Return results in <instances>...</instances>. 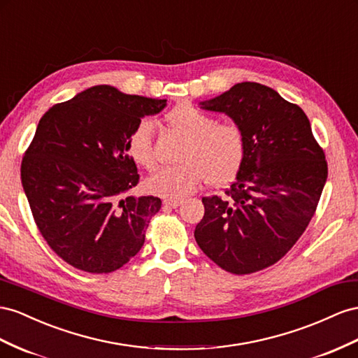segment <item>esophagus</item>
Listing matches in <instances>:
<instances>
[{"label": "esophagus", "instance_id": "obj_1", "mask_svg": "<svg viewBox=\"0 0 358 358\" xmlns=\"http://www.w3.org/2000/svg\"><path fill=\"white\" fill-rule=\"evenodd\" d=\"M162 203H164V206H166V208H178V206L182 205V201L176 200V199H166Z\"/></svg>", "mask_w": 358, "mask_h": 358}]
</instances>
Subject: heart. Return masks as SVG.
<instances>
[{"label":"heart","instance_id":"heart-1","mask_svg":"<svg viewBox=\"0 0 358 358\" xmlns=\"http://www.w3.org/2000/svg\"><path fill=\"white\" fill-rule=\"evenodd\" d=\"M169 127L185 138L178 166L162 167L146 180V188L161 197L183 199L203 182L223 185L234 178L245 157V138L235 123H220L214 115L192 103H179L164 117ZM127 150L137 166L155 167L153 128L141 120L131 131Z\"/></svg>","mask_w":358,"mask_h":358}]
</instances>
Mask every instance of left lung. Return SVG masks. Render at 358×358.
<instances>
[{"label":"left lung","mask_w":358,"mask_h":358,"mask_svg":"<svg viewBox=\"0 0 358 358\" xmlns=\"http://www.w3.org/2000/svg\"><path fill=\"white\" fill-rule=\"evenodd\" d=\"M200 105L238 124L245 157L223 197L201 199L196 241L227 273L260 271L278 262L310 223L328 175L325 153L306 113L271 87L239 83Z\"/></svg>","instance_id":"1"}]
</instances>
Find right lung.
<instances>
[{
    "instance_id": "1",
    "label": "right lung",
    "mask_w": 358,
    "mask_h": 358,
    "mask_svg": "<svg viewBox=\"0 0 358 358\" xmlns=\"http://www.w3.org/2000/svg\"><path fill=\"white\" fill-rule=\"evenodd\" d=\"M166 105L94 85L38 122L21 164L22 187L38 231L73 268L113 273L143 247L161 199L128 194L140 176L127 140L141 117Z\"/></svg>"
}]
</instances>
